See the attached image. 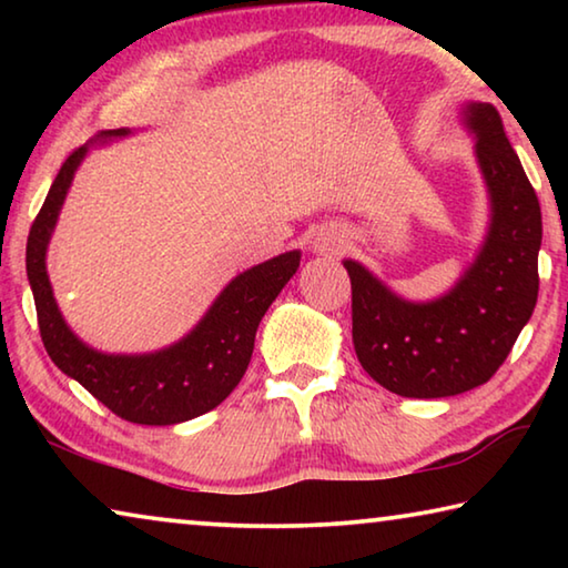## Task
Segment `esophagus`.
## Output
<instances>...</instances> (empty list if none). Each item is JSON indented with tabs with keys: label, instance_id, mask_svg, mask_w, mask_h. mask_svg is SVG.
I'll list each match as a JSON object with an SVG mask.
<instances>
[{
	"label": "esophagus",
	"instance_id": "obj_1",
	"mask_svg": "<svg viewBox=\"0 0 568 568\" xmlns=\"http://www.w3.org/2000/svg\"><path fill=\"white\" fill-rule=\"evenodd\" d=\"M315 250L318 253H341L343 250V237L335 235V233H323L318 240H315Z\"/></svg>",
	"mask_w": 568,
	"mask_h": 568
}]
</instances>
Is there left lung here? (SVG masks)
<instances>
[{"mask_svg": "<svg viewBox=\"0 0 568 568\" xmlns=\"http://www.w3.org/2000/svg\"><path fill=\"white\" fill-rule=\"evenodd\" d=\"M476 155L491 192L486 245L460 283L434 303H406L358 263L345 261L353 293V345L383 388L446 398L491 381L538 297L541 207L494 104H470Z\"/></svg>", "mask_w": 568, "mask_h": 568, "instance_id": "8db88e82", "label": "left lung"}]
</instances>
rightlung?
I'll return each mask as SVG.
<instances>
[{"mask_svg":"<svg viewBox=\"0 0 568 568\" xmlns=\"http://www.w3.org/2000/svg\"><path fill=\"white\" fill-rule=\"evenodd\" d=\"M128 130L104 134L112 138ZM84 152L88 148H77L64 160L27 237V277L32 285L44 348L57 368L80 381L94 398L124 420L172 426L203 416L223 403L245 376L257 325L295 275L301 253L293 250L237 275L220 293L203 323L168 351L152 355H104L92 351L64 325L44 267L47 243Z\"/></svg>","mask_w":568,"mask_h":568,"instance_id":"obj_1","label":"right lung"}]
</instances>
